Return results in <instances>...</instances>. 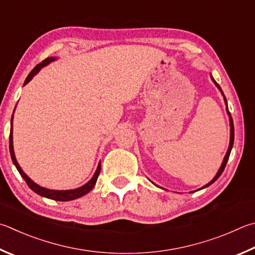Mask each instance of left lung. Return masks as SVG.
<instances>
[{"label":"left lung","instance_id":"obj_1","mask_svg":"<svg viewBox=\"0 0 255 255\" xmlns=\"http://www.w3.org/2000/svg\"><path fill=\"white\" fill-rule=\"evenodd\" d=\"M212 80H213V82L215 83V85L217 86V88H219V89L222 91V89L220 88V86L217 85L216 83V81L213 79L212 78ZM224 100H225V104L228 105V103H226V99H225V97H224ZM228 110V114H229V116H230V126H231V138H230V146H229V149H228V152H226V155H225V157H224V159H223V163H222V166H221V168L219 169V172H217V174H216V176L214 178H213L210 183H208L207 185H205L204 187L203 188H205V187H207V186H210L211 184H213L215 182V180L220 177L221 176V174L223 173V170H224V168H225V166H226V163H228V160H229V157H230V154H231V150H232V147H233V142H234V126H233V119H232V117H231V114H230V112H229V109H226Z\"/></svg>","mask_w":255,"mask_h":255}]
</instances>
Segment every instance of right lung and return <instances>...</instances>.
<instances>
[{
	"mask_svg": "<svg viewBox=\"0 0 255 255\" xmlns=\"http://www.w3.org/2000/svg\"><path fill=\"white\" fill-rule=\"evenodd\" d=\"M54 58H47L45 60H43L42 62L36 64V66L33 68V70H32L29 76L26 77V79L24 81V85H26L27 82H29L32 78H33L36 73H38L41 68H43L44 66H47L48 63H50L51 61H53ZM13 115H12V118H11V130H10V154H11V158H12V161L13 164L15 165L16 169L18 170V173H20V175L22 176L23 178H24V180L27 184V186H29L32 191L35 192L36 194H39V195L43 196V197H47V198H50V200H54V201H61V202H66V201H71V200H76V198H79L83 195H86V194L88 192H90L92 188H94L95 184L97 182V179H98V176L100 174V169H101V165L99 163L98 165V168H97L95 175L92 176V178L88 182L87 184L83 185V186L79 187V188H76V189H71V191H53V189H48V188H44V187H41L39 186V185H36L33 180L30 179L27 176L25 175V173L23 172V170L21 169L20 166H18L17 161L15 159V156H14V151H13Z\"/></svg>",
	"mask_w": 255,
	"mask_h": 255,
	"instance_id": "obj_1",
	"label": "right lung"
}]
</instances>
